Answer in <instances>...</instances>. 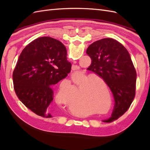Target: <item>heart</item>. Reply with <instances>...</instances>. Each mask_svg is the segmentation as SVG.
<instances>
[{
	"mask_svg": "<svg viewBox=\"0 0 150 150\" xmlns=\"http://www.w3.org/2000/svg\"><path fill=\"white\" fill-rule=\"evenodd\" d=\"M95 79H98V77H95ZM90 79L88 81V82H90ZM62 91L59 90L58 93L57 95V100L58 103L64 104L65 102V98H62ZM108 98L111 100V94L108 92ZM88 102L94 107L97 108L98 110H104L108 107V100L106 92L102 91H96L92 92L88 96ZM111 108V104L110 106L107 108V111L109 110Z\"/></svg>",
	"mask_w": 150,
	"mask_h": 150,
	"instance_id": "1",
	"label": "heart"
}]
</instances>
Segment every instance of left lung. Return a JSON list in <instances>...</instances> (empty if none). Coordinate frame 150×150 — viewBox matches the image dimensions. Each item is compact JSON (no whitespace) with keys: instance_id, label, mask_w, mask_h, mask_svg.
Here are the masks:
<instances>
[{"instance_id":"obj_1","label":"left lung","mask_w":150,"mask_h":150,"mask_svg":"<svg viewBox=\"0 0 150 150\" xmlns=\"http://www.w3.org/2000/svg\"><path fill=\"white\" fill-rule=\"evenodd\" d=\"M86 53L91 59L88 69L103 79L113 93L115 103L109 120L118 119L129 109L135 95L137 73L129 53L110 38L90 44Z\"/></svg>"}]
</instances>
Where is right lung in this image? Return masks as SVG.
<instances>
[{"instance_id":"right-lung-1","label":"right lung","mask_w":150,"mask_h":150,"mask_svg":"<svg viewBox=\"0 0 150 150\" xmlns=\"http://www.w3.org/2000/svg\"><path fill=\"white\" fill-rule=\"evenodd\" d=\"M59 40L39 37L24 47L13 73L15 93L28 109L44 118L57 113L52 104L53 86L66 78L71 64Z\"/></svg>"}]
</instances>
